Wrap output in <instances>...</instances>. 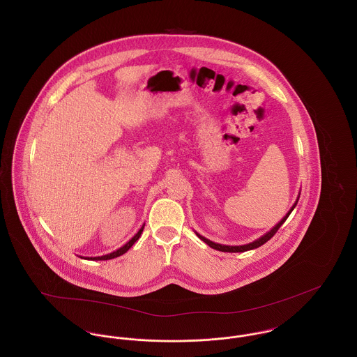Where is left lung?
Instances as JSON below:
<instances>
[{
  "instance_id": "obj_1",
  "label": "left lung",
  "mask_w": 357,
  "mask_h": 357,
  "mask_svg": "<svg viewBox=\"0 0 357 357\" xmlns=\"http://www.w3.org/2000/svg\"><path fill=\"white\" fill-rule=\"evenodd\" d=\"M298 199H300V197H297V201L294 202V204L291 206V208L287 211V214L271 229V231H268L265 235H262L261 238H258V239H255V242H252V243H248V245H242V246H227V245H220V243H215V242H211V241H208V239H206L204 236L202 235H199L198 232H195L197 235H198V238L201 239V241H204L206 245H208L211 249H215V250H218V252H225V253H242V252H248V250H253V249H257V248H259V246H262L265 242H268L276 232H278V229L283 225V222L287 220V217L290 215V213L294 210V207L297 206V202H298Z\"/></svg>"
}]
</instances>
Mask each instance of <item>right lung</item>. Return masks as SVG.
<instances>
[{"label": "right lung", "instance_id": "1", "mask_svg": "<svg viewBox=\"0 0 357 357\" xmlns=\"http://www.w3.org/2000/svg\"><path fill=\"white\" fill-rule=\"evenodd\" d=\"M143 229H144V224H143V227L139 229V232L128 242V243H125L122 248H119L118 250H115V252H112V253H109V255H100V257H85V259H95V261H102V259H111V258H115V257H119V255H125L133 245H135V242L140 238V235H142V232H143ZM81 258H84V257H81Z\"/></svg>", "mask_w": 357, "mask_h": 357}]
</instances>
